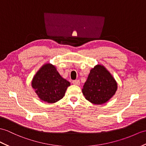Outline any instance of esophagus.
Returning a JSON list of instances; mask_svg holds the SVG:
<instances>
[{
	"instance_id": "34e87169",
	"label": "esophagus",
	"mask_w": 146,
	"mask_h": 146,
	"mask_svg": "<svg viewBox=\"0 0 146 146\" xmlns=\"http://www.w3.org/2000/svg\"><path fill=\"white\" fill-rule=\"evenodd\" d=\"M72 83H73V84H75V85H79V84H80V80H73V81H72Z\"/></svg>"
}]
</instances>
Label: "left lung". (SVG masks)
Listing matches in <instances>:
<instances>
[{
    "instance_id": "left-lung-1",
    "label": "left lung",
    "mask_w": 146,
    "mask_h": 146,
    "mask_svg": "<svg viewBox=\"0 0 146 146\" xmlns=\"http://www.w3.org/2000/svg\"><path fill=\"white\" fill-rule=\"evenodd\" d=\"M117 83L110 72L100 65L91 70L82 90L85 98L94 104H102L116 93Z\"/></svg>"
}]
</instances>
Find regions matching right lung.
I'll use <instances>...</instances> for the list:
<instances>
[{"label": "right lung", "instance_id": "1", "mask_svg": "<svg viewBox=\"0 0 146 146\" xmlns=\"http://www.w3.org/2000/svg\"><path fill=\"white\" fill-rule=\"evenodd\" d=\"M70 83L63 79L51 64H46L33 77L32 86L42 101L53 103L62 99Z\"/></svg>", "mask_w": 146, "mask_h": 146}]
</instances>
